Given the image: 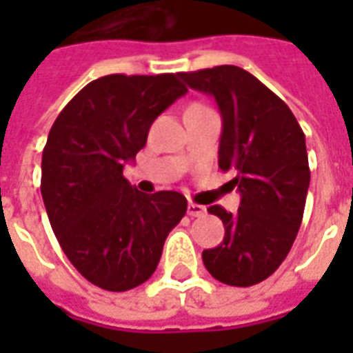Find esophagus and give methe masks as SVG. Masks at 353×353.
Listing matches in <instances>:
<instances>
[{"mask_svg":"<svg viewBox=\"0 0 353 353\" xmlns=\"http://www.w3.org/2000/svg\"><path fill=\"white\" fill-rule=\"evenodd\" d=\"M187 214L191 215V217H202V215H206V208L191 202V204H189V208H187Z\"/></svg>","mask_w":353,"mask_h":353,"instance_id":"34e87169","label":"esophagus"}]
</instances>
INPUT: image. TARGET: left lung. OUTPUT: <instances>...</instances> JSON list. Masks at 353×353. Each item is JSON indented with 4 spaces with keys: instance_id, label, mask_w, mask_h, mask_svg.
I'll use <instances>...</instances> for the list:
<instances>
[{
    "instance_id": "left-lung-1",
    "label": "left lung",
    "mask_w": 353,
    "mask_h": 353,
    "mask_svg": "<svg viewBox=\"0 0 353 353\" xmlns=\"http://www.w3.org/2000/svg\"><path fill=\"white\" fill-rule=\"evenodd\" d=\"M212 96L223 121L219 168L232 172L240 208L210 206L225 225L217 248L202 261L215 280L250 288L266 280L288 257L304 214L310 168L304 132L285 101L238 65L179 73Z\"/></svg>"
}]
</instances>
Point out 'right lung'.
Here are the masks:
<instances>
[{"instance_id":"obj_1","label":"right lung","mask_w":353,"mask_h":353,"mask_svg":"<svg viewBox=\"0 0 353 353\" xmlns=\"http://www.w3.org/2000/svg\"><path fill=\"white\" fill-rule=\"evenodd\" d=\"M185 92L179 73L105 75L75 94L49 132L41 196L50 227L81 276L105 291L149 280L187 212L181 192L143 194L123 176L154 119Z\"/></svg>"}]
</instances>
